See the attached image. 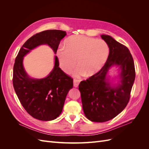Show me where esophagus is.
<instances>
[{"instance_id": "obj_1", "label": "esophagus", "mask_w": 149, "mask_h": 149, "mask_svg": "<svg viewBox=\"0 0 149 149\" xmlns=\"http://www.w3.org/2000/svg\"><path fill=\"white\" fill-rule=\"evenodd\" d=\"M79 82H80L79 80L74 79L73 80V86H74V87L77 88V87L78 86L79 84Z\"/></svg>"}]
</instances>
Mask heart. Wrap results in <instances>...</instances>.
I'll return each instance as SVG.
<instances>
[{
  "label": "heart",
  "instance_id": "obj_1",
  "mask_svg": "<svg viewBox=\"0 0 149 149\" xmlns=\"http://www.w3.org/2000/svg\"><path fill=\"white\" fill-rule=\"evenodd\" d=\"M65 47L56 52L60 66L65 72L69 73L75 67L77 60L78 67L73 72L75 77L85 74L91 76L97 73L105 65L109 54V47L103 40L83 35L68 38Z\"/></svg>",
  "mask_w": 149,
  "mask_h": 149
}]
</instances>
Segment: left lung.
<instances>
[{"label": "left lung", "mask_w": 149, "mask_h": 149, "mask_svg": "<svg viewBox=\"0 0 149 149\" xmlns=\"http://www.w3.org/2000/svg\"><path fill=\"white\" fill-rule=\"evenodd\" d=\"M101 37L109 47L107 61L100 71L79 84L84 115L96 123L113 119L124 109L136 77L129 49L111 36ZM114 66L119 67V74L111 79L109 70Z\"/></svg>", "instance_id": "left-lung-1"}]
</instances>
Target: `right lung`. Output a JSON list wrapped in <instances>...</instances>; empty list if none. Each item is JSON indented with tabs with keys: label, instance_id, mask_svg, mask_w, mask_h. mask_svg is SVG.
<instances>
[{
	"label": "right lung",
	"instance_id": "add662e5",
	"mask_svg": "<svg viewBox=\"0 0 149 149\" xmlns=\"http://www.w3.org/2000/svg\"><path fill=\"white\" fill-rule=\"evenodd\" d=\"M66 35V31L59 30H45L35 34L26 40L15 58L13 88L22 105L35 119L49 121L60 115L67 94L73 88V79L58 67L59 61L56 55L53 68L46 77L31 78L24 68V57L33 49L44 45H47L56 54L60 41Z\"/></svg>",
	"mask_w": 149,
	"mask_h": 149
}]
</instances>
